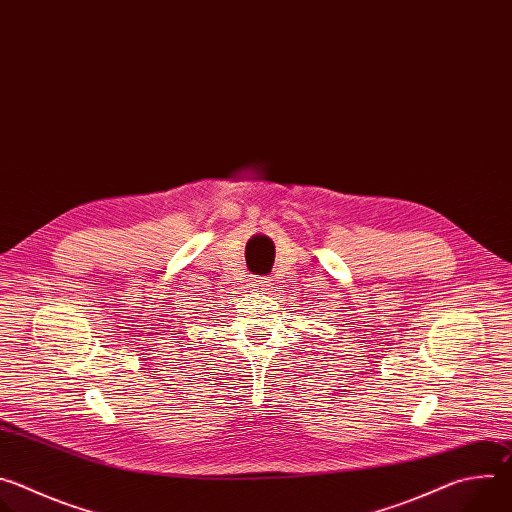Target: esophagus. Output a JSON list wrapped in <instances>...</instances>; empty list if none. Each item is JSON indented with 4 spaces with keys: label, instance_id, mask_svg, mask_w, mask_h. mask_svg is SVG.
<instances>
[{
    "label": "esophagus",
    "instance_id": "obj_1",
    "mask_svg": "<svg viewBox=\"0 0 512 512\" xmlns=\"http://www.w3.org/2000/svg\"><path fill=\"white\" fill-rule=\"evenodd\" d=\"M269 279H265V277H251V281H249V287L253 289V291H267L269 289Z\"/></svg>",
    "mask_w": 512,
    "mask_h": 512
}]
</instances>
